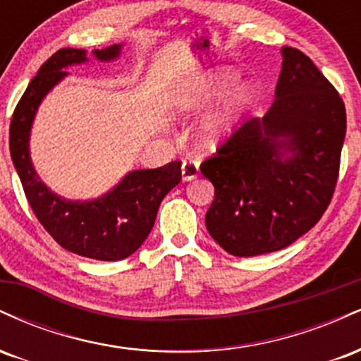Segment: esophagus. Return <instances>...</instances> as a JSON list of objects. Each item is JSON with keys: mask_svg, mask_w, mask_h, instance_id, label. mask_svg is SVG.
<instances>
[{"mask_svg": "<svg viewBox=\"0 0 361 361\" xmlns=\"http://www.w3.org/2000/svg\"><path fill=\"white\" fill-rule=\"evenodd\" d=\"M198 173H200V168H198L197 161H192V159L183 161V164H181V176H183L185 181L195 180V178L198 176Z\"/></svg>", "mask_w": 361, "mask_h": 361, "instance_id": "obj_1", "label": "esophagus"}]
</instances>
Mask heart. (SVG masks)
<instances>
[{
    "mask_svg": "<svg viewBox=\"0 0 361 361\" xmlns=\"http://www.w3.org/2000/svg\"><path fill=\"white\" fill-rule=\"evenodd\" d=\"M239 80V76L233 71H222L212 73V74H202V76L195 78L185 85L183 88L178 91L175 98V105L180 111H192L200 109L214 100L215 97L224 93L226 90H229L231 86L235 85ZM251 100V93L247 88L238 90L233 97L229 98L222 105V109L217 114L212 115L205 122V126L202 127L200 139L205 146H212L217 142L219 139L229 130V127L233 126V122L239 114L244 110V106L247 105Z\"/></svg>",
    "mask_w": 361,
    "mask_h": 361,
    "instance_id": "1",
    "label": "heart"
}]
</instances>
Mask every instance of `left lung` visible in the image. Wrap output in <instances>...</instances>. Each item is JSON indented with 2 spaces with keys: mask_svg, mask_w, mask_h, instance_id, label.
<instances>
[{
  "mask_svg": "<svg viewBox=\"0 0 361 361\" xmlns=\"http://www.w3.org/2000/svg\"><path fill=\"white\" fill-rule=\"evenodd\" d=\"M281 54L267 115L244 122L200 164L215 188L207 231L234 256L297 241L326 212L338 183L345 103L304 52L283 47Z\"/></svg>",
  "mask_w": 361,
  "mask_h": 361,
  "instance_id": "obj_1",
  "label": "left lung"
}]
</instances>
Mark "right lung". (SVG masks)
Here are the masks:
<instances>
[{
	"label": "right lung",
	"mask_w": 361,
	"mask_h": 361,
	"mask_svg": "<svg viewBox=\"0 0 361 361\" xmlns=\"http://www.w3.org/2000/svg\"><path fill=\"white\" fill-rule=\"evenodd\" d=\"M93 54L100 61L115 59L120 45L97 49ZM85 61L82 49H61L40 66L11 117L10 152L25 197L54 241L85 258L117 261L130 256L146 241L159 204L181 181V163L171 161L156 169L128 173L111 192L91 202L64 200L39 180L28 154L35 111L45 94L68 74L62 69Z\"/></svg>",
	"instance_id": "add662e5"
}]
</instances>
